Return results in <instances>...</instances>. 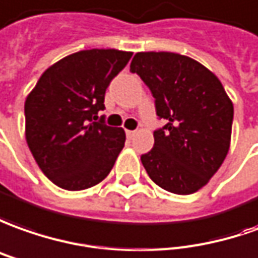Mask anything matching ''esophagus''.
Here are the masks:
<instances>
[{
    "label": "esophagus",
    "mask_w": 258,
    "mask_h": 258,
    "mask_svg": "<svg viewBox=\"0 0 258 258\" xmlns=\"http://www.w3.org/2000/svg\"><path fill=\"white\" fill-rule=\"evenodd\" d=\"M135 135H136V131H126V136H127L129 139H132Z\"/></svg>",
    "instance_id": "obj_1"
}]
</instances>
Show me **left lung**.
Returning <instances> with one entry per match:
<instances>
[{
    "label": "left lung",
    "instance_id": "obj_1",
    "mask_svg": "<svg viewBox=\"0 0 258 258\" xmlns=\"http://www.w3.org/2000/svg\"><path fill=\"white\" fill-rule=\"evenodd\" d=\"M131 72L149 87L156 115L167 122L140 157L149 177L168 192L198 191L229 152L233 104L225 88L207 67L170 51L136 53Z\"/></svg>",
    "mask_w": 258,
    "mask_h": 258
}]
</instances>
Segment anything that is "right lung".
<instances>
[{"mask_svg": "<svg viewBox=\"0 0 258 258\" xmlns=\"http://www.w3.org/2000/svg\"><path fill=\"white\" fill-rule=\"evenodd\" d=\"M131 51L81 50L39 78L25 101L26 142L44 175L63 189L81 191L105 178L125 146L122 127L105 123V91Z\"/></svg>", "mask_w": 258, "mask_h": 258, "instance_id": "1", "label": "right lung"}]
</instances>
